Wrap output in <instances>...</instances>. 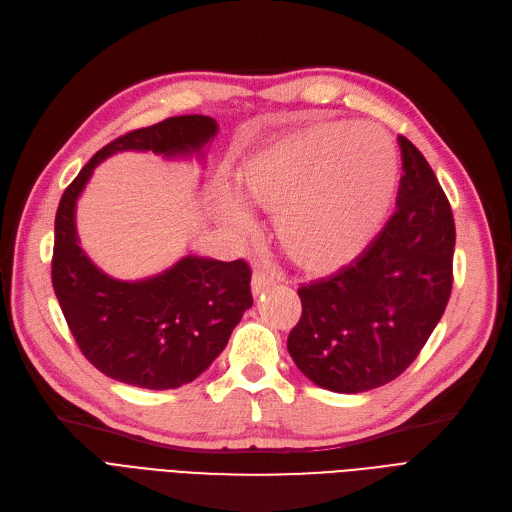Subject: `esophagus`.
<instances>
[{
    "mask_svg": "<svg viewBox=\"0 0 512 512\" xmlns=\"http://www.w3.org/2000/svg\"><path fill=\"white\" fill-rule=\"evenodd\" d=\"M274 284H276V280H274L270 274L255 272V274H253V280H251V291H253L255 297H259V295H263L265 291H270V288H272Z\"/></svg>",
    "mask_w": 512,
    "mask_h": 512,
    "instance_id": "34e87169",
    "label": "esophagus"
}]
</instances>
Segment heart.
I'll return each instance as SVG.
<instances>
[{
  "label": "heart",
  "mask_w": 512,
  "mask_h": 512,
  "mask_svg": "<svg viewBox=\"0 0 512 512\" xmlns=\"http://www.w3.org/2000/svg\"><path fill=\"white\" fill-rule=\"evenodd\" d=\"M399 186L389 133L370 123H311L249 154L234 171V194L219 192L213 213L244 232L238 204L274 213L280 249L311 276L335 274L381 234Z\"/></svg>",
  "instance_id": "obj_1"
}]
</instances>
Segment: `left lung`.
Here are the masks:
<instances>
[{"mask_svg":"<svg viewBox=\"0 0 512 512\" xmlns=\"http://www.w3.org/2000/svg\"><path fill=\"white\" fill-rule=\"evenodd\" d=\"M397 211L347 268L303 284L288 353L311 383L362 393L397 379L425 347L452 293L456 226L420 150L397 138Z\"/></svg>","mask_w":512,"mask_h":512,"instance_id":"left-lung-1","label":"left lung"}]
</instances>
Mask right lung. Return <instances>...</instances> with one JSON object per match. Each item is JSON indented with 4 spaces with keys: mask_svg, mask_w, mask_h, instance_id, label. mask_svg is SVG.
<instances>
[{
    "mask_svg": "<svg viewBox=\"0 0 512 512\" xmlns=\"http://www.w3.org/2000/svg\"><path fill=\"white\" fill-rule=\"evenodd\" d=\"M205 115L171 117L129 131L98 150L64 190L54 224L52 284L73 337L102 374L142 389H177L201 376L224 351L234 326L253 305L251 270L242 259L186 255L161 274L117 280L81 249L77 201L94 169L125 150L205 163L217 136Z\"/></svg>",
    "mask_w": 512,
    "mask_h": 512,
    "instance_id": "obj_1",
    "label": "right lung"
}]
</instances>
